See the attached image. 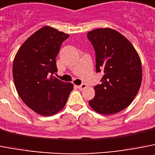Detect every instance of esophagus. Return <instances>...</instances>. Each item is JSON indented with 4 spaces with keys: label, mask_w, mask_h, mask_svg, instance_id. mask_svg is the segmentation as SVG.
I'll return each mask as SVG.
<instances>
[{
    "label": "esophagus",
    "mask_w": 155,
    "mask_h": 155,
    "mask_svg": "<svg viewBox=\"0 0 155 155\" xmlns=\"http://www.w3.org/2000/svg\"><path fill=\"white\" fill-rule=\"evenodd\" d=\"M78 88H79V90H83V89L87 88V85H86L85 83H82L81 85L78 86Z\"/></svg>",
    "instance_id": "obj_1"
}]
</instances>
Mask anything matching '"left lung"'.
<instances>
[{"instance_id":"1","label":"left lung","mask_w":155,"mask_h":155,"mask_svg":"<svg viewBox=\"0 0 155 155\" xmlns=\"http://www.w3.org/2000/svg\"><path fill=\"white\" fill-rule=\"evenodd\" d=\"M87 38L95 51L97 72L104 73L89 104L103 115L119 112L130 105L140 90V58L131 43L115 29H94Z\"/></svg>"}]
</instances>
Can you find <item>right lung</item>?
Listing matches in <instances>:
<instances>
[{"mask_svg": "<svg viewBox=\"0 0 155 155\" xmlns=\"http://www.w3.org/2000/svg\"><path fill=\"white\" fill-rule=\"evenodd\" d=\"M69 35L44 26L25 40L16 54L13 79L22 101L44 116L62 109L73 84L54 76L57 72L56 57L61 45Z\"/></svg>", "mask_w": 155, "mask_h": 155, "instance_id": "add662e5", "label": "right lung"}]
</instances>
